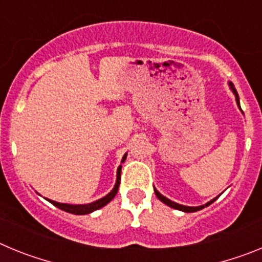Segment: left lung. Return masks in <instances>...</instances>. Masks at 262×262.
<instances>
[{"instance_id":"1","label":"left lung","mask_w":262,"mask_h":262,"mask_svg":"<svg viewBox=\"0 0 262 262\" xmlns=\"http://www.w3.org/2000/svg\"><path fill=\"white\" fill-rule=\"evenodd\" d=\"M228 85H230L231 90H232V93L235 94L236 103H237V106H239V108H240V110H242V107H240L239 94H237V92H236V89H235V86H233V84H232V82H228ZM155 194H156V196H157V198H159L160 201H161V202H163V203H165V205H168L169 207H172V209H176V210H180V211H184V212H195V211H200V210L205 209V207H207V206H209V205H211V203L214 202L215 200H217V196H219V195H217L216 198H214V200H211V201H210V202H207V203H206V205H202V206H196V207H190V206H184V205H180V203H176V202H173V201L168 200V198H166V196H164L163 194H160L159 191L156 190V189H155Z\"/></svg>"}]
</instances>
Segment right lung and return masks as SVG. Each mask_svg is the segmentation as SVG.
<instances>
[{"label":"right lung","mask_w":262,"mask_h":262,"mask_svg":"<svg viewBox=\"0 0 262 262\" xmlns=\"http://www.w3.org/2000/svg\"><path fill=\"white\" fill-rule=\"evenodd\" d=\"M127 154H124L123 159H122V163H124V160H126ZM120 172H122V165H119L117 170V182H115L114 187H113V190L105 195L103 198L98 201H94L92 203H88V205H69V203H59V202H55V201H50L53 206H56L57 209L62 210V211H67V212H71V214H75V215H85V214H90V212L96 211V210L101 209L103 206L107 205L118 193V189H119V184H120Z\"/></svg>","instance_id":"1"}]
</instances>
